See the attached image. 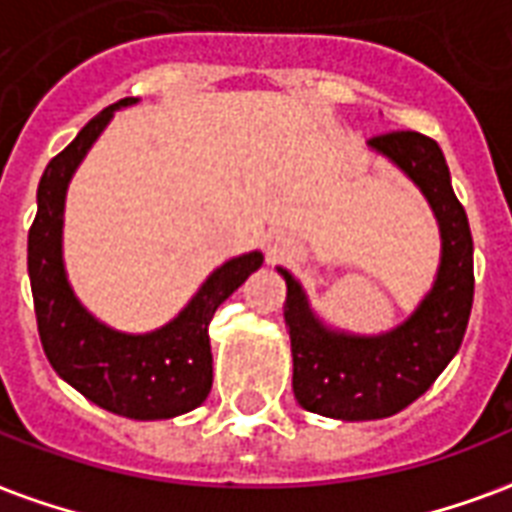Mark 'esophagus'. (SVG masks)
Listing matches in <instances>:
<instances>
[{
    "label": "esophagus",
    "instance_id": "obj_1",
    "mask_svg": "<svg viewBox=\"0 0 512 512\" xmlns=\"http://www.w3.org/2000/svg\"><path fill=\"white\" fill-rule=\"evenodd\" d=\"M272 253H275V256H277V253H280V248H277V245H275V248H272Z\"/></svg>",
    "mask_w": 512,
    "mask_h": 512
}]
</instances>
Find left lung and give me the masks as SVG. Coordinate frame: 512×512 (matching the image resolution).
Wrapping results in <instances>:
<instances>
[{"mask_svg": "<svg viewBox=\"0 0 512 512\" xmlns=\"http://www.w3.org/2000/svg\"><path fill=\"white\" fill-rule=\"evenodd\" d=\"M417 186L441 232V261L430 291L403 323L382 334L328 326L285 267V326L291 334L293 395L301 408L342 422L384 419L411 406L459 352L473 310V235L451 189L441 146L414 130L368 141Z\"/></svg>", "mask_w": 512, "mask_h": 512, "instance_id": "left-lung-1", "label": "left lung"}]
</instances>
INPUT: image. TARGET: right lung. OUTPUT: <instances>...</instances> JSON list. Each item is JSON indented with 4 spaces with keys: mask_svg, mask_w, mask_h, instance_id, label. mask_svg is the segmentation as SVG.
Wrapping results in <instances>:
<instances>
[{
    "mask_svg": "<svg viewBox=\"0 0 512 512\" xmlns=\"http://www.w3.org/2000/svg\"><path fill=\"white\" fill-rule=\"evenodd\" d=\"M136 104L138 98H122L104 109L47 162L37 189V219L29 229V277L39 339L55 374L95 406L152 422L181 417L208 398L213 312L264 264V253L248 251L224 261L202 280L176 318L146 334L106 326L77 299L63 264L66 192L114 112Z\"/></svg>",
    "mask_w": 512,
    "mask_h": 512,
    "instance_id": "obj_1",
    "label": "right lung"
}]
</instances>
